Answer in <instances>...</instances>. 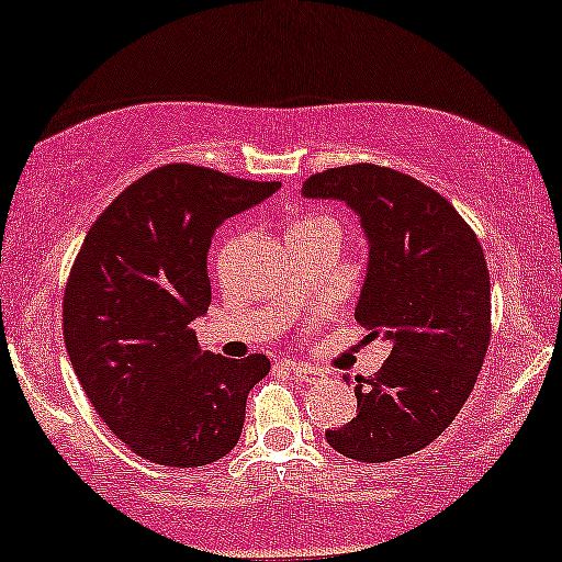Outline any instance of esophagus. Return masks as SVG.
I'll return each mask as SVG.
<instances>
[{
  "label": "esophagus",
  "instance_id": "esophagus-1",
  "mask_svg": "<svg viewBox=\"0 0 562 562\" xmlns=\"http://www.w3.org/2000/svg\"><path fill=\"white\" fill-rule=\"evenodd\" d=\"M288 370L290 375L303 380V383H317V380H322V372L314 370L312 364H303V362H288Z\"/></svg>",
  "mask_w": 562,
  "mask_h": 562
}]
</instances>
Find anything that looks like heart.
Here are the masks:
<instances>
[{"instance_id":"b5f03b06","label":"heart","mask_w":562,"mask_h":562,"mask_svg":"<svg viewBox=\"0 0 562 562\" xmlns=\"http://www.w3.org/2000/svg\"><path fill=\"white\" fill-rule=\"evenodd\" d=\"M325 222H327V218H317V216H314V218H303V222H295L293 227H308V224H325Z\"/></svg>"}]
</instances>
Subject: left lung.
I'll use <instances>...</instances> for the list:
<instances>
[{"instance_id": "left-lung-1", "label": "left lung", "mask_w": 562, "mask_h": 562, "mask_svg": "<svg viewBox=\"0 0 562 562\" xmlns=\"http://www.w3.org/2000/svg\"><path fill=\"white\" fill-rule=\"evenodd\" d=\"M303 195L344 200L362 218L370 267L353 317L391 344L380 372L357 378V417L325 430L327 443L357 462L420 451L468 402L492 340L479 237L447 198L389 166L314 173Z\"/></svg>"}]
</instances>
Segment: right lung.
I'll return each instance as SVG.
<instances>
[{"label":"right lung","mask_w":562,"mask_h":562,"mask_svg":"<svg viewBox=\"0 0 562 562\" xmlns=\"http://www.w3.org/2000/svg\"><path fill=\"white\" fill-rule=\"evenodd\" d=\"M277 190L166 164L128 184L83 237L63 295V338L94 412L134 454L200 468L235 449L269 359L200 351L190 325L209 312L216 227Z\"/></svg>","instance_id":"add662e5"}]
</instances>
